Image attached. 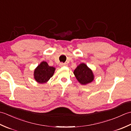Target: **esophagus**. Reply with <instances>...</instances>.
Listing matches in <instances>:
<instances>
[{
	"label": "esophagus",
	"mask_w": 131,
	"mask_h": 131,
	"mask_svg": "<svg viewBox=\"0 0 131 131\" xmlns=\"http://www.w3.org/2000/svg\"><path fill=\"white\" fill-rule=\"evenodd\" d=\"M68 66L67 63H60V67H64V66Z\"/></svg>",
	"instance_id": "1"
}]
</instances>
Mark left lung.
<instances>
[{"label": "left lung", "mask_w": 131, "mask_h": 131, "mask_svg": "<svg viewBox=\"0 0 131 131\" xmlns=\"http://www.w3.org/2000/svg\"><path fill=\"white\" fill-rule=\"evenodd\" d=\"M74 74L80 84L87 85L92 82L94 78L92 70L84 63H82L77 66L74 71Z\"/></svg>", "instance_id": "left-lung-1"}]
</instances>
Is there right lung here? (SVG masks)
<instances>
[{
	"label": "right lung",
	"instance_id": "obj_1",
	"mask_svg": "<svg viewBox=\"0 0 131 131\" xmlns=\"http://www.w3.org/2000/svg\"><path fill=\"white\" fill-rule=\"evenodd\" d=\"M55 70V68L49 66L48 63L43 61L35 69L34 79L40 84L46 83L53 75Z\"/></svg>",
	"mask_w": 131,
	"mask_h": 131
}]
</instances>
